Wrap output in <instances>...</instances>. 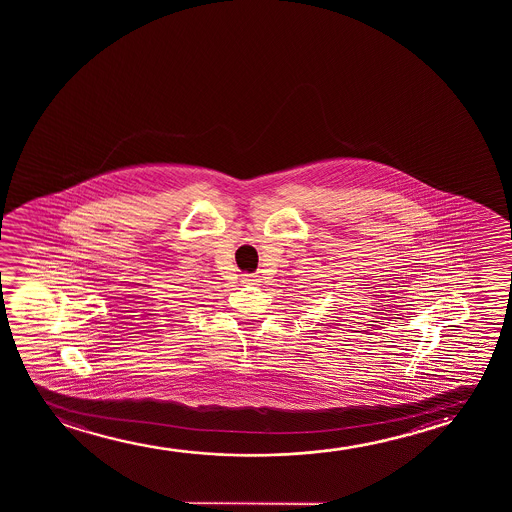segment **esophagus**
Wrapping results in <instances>:
<instances>
[{
    "instance_id": "34e87169",
    "label": "esophagus",
    "mask_w": 512,
    "mask_h": 512,
    "mask_svg": "<svg viewBox=\"0 0 512 512\" xmlns=\"http://www.w3.org/2000/svg\"><path fill=\"white\" fill-rule=\"evenodd\" d=\"M243 281L245 283H250V285H257L259 283V278H257V274H243Z\"/></svg>"
}]
</instances>
